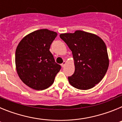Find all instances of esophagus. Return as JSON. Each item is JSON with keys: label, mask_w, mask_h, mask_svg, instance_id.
<instances>
[{"label": "esophagus", "mask_w": 122, "mask_h": 122, "mask_svg": "<svg viewBox=\"0 0 122 122\" xmlns=\"http://www.w3.org/2000/svg\"><path fill=\"white\" fill-rule=\"evenodd\" d=\"M65 64H66V62H65V61H63V63L61 64V66H62V67H64L65 65Z\"/></svg>", "instance_id": "34e87169"}]
</instances>
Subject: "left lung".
I'll return each mask as SVG.
<instances>
[{
	"label": "left lung",
	"mask_w": 122,
	"mask_h": 122,
	"mask_svg": "<svg viewBox=\"0 0 122 122\" xmlns=\"http://www.w3.org/2000/svg\"><path fill=\"white\" fill-rule=\"evenodd\" d=\"M60 37L71 49L74 60V73L68 77L70 84L80 90H88L98 84L109 66L107 48L103 40L81 30L60 34Z\"/></svg>",
	"instance_id": "left-lung-1"
}]
</instances>
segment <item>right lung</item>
I'll return each mask as SVG.
<instances>
[{
	"label": "right lung",
	"instance_id": "obj_1",
	"mask_svg": "<svg viewBox=\"0 0 122 122\" xmlns=\"http://www.w3.org/2000/svg\"><path fill=\"white\" fill-rule=\"evenodd\" d=\"M57 35L53 31L41 29L25 36L17 47V73L25 84L32 89L40 90L48 88L61 69L49 51Z\"/></svg>",
	"mask_w": 122,
	"mask_h": 122
}]
</instances>
